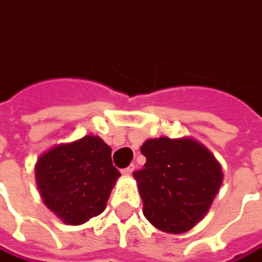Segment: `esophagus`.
<instances>
[{"label": "esophagus", "instance_id": "obj_1", "mask_svg": "<svg viewBox=\"0 0 262 262\" xmlns=\"http://www.w3.org/2000/svg\"><path fill=\"white\" fill-rule=\"evenodd\" d=\"M133 170H135V166L130 164V166H127L126 169H123V170H121V173H123L124 177H130L132 173H133Z\"/></svg>", "mask_w": 262, "mask_h": 262}]
</instances>
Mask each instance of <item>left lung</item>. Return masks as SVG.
<instances>
[{
	"label": "left lung",
	"instance_id": "left-lung-1",
	"mask_svg": "<svg viewBox=\"0 0 262 262\" xmlns=\"http://www.w3.org/2000/svg\"><path fill=\"white\" fill-rule=\"evenodd\" d=\"M144 167L133 173L144 215L156 228L182 234L200 223L223 184V167L190 136L151 138L141 146Z\"/></svg>",
	"mask_w": 262,
	"mask_h": 262
}]
</instances>
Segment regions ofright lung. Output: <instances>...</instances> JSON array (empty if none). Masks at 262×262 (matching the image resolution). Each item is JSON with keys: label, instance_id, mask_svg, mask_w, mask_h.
I'll use <instances>...</instances> for the list:
<instances>
[{"label": "right lung", "instance_id": "right-lung-1", "mask_svg": "<svg viewBox=\"0 0 262 262\" xmlns=\"http://www.w3.org/2000/svg\"><path fill=\"white\" fill-rule=\"evenodd\" d=\"M120 177L111 148L95 135L52 146L35 163L39 195L67 225H81L102 213Z\"/></svg>", "mask_w": 262, "mask_h": 262}]
</instances>
